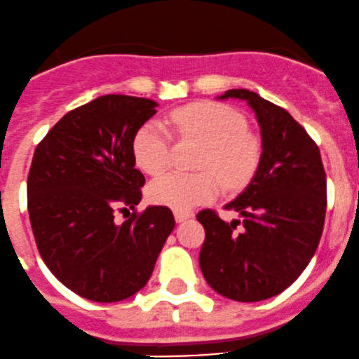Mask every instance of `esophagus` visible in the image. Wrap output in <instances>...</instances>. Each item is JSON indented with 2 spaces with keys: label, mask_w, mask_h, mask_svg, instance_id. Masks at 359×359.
Returning <instances> with one entry per match:
<instances>
[{
  "label": "esophagus",
  "mask_w": 359,
  "mask_h": 359,
  "mask_svg": "<svg viewBox=\"0 0 359 359\" xmlns=\"http://www.w3.org/2000/svg\"><path fill=\"white\" fill-rule=\"evenodd\" d=\"M173 217H175L177 222H184V220L193 217V212H179V210H175V212H173Z\"/></svg>",
  "instance_id": "obj_1"
}]
</instances>
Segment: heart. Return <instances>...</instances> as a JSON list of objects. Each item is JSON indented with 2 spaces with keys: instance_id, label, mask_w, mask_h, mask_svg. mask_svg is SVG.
Wrapping results in <instances>:
<instances>
[{
  "instance_id": "obj_1",
  "label": "heart",
  "mask_w": 359,
  "mask_h": 359,
  "mask_svg": "<svg viewBox=\"0 0 359 359\" xmlns=\"http://www.w3.org/2000/svg\"><path fill=\"white\" fill-rule=\"evenodd\" d=\"M170 121L182 137L205 144L200 168L210 172L166 173L149 186V200L156 205L187 212L210 201L219 193V180L229 189L245 186L255 173L260 146L248 135L241 112L220 102H193L170 112ZM172 137L165 125L149 121L133 137L132 151L137 166L147 175H159L170 163ZM213 171L216 173H211Z\"/></svg>"
}]
</instances>
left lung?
Returning <instances> with one entry per match:
<instances>
[{
  "instance_id": "1",
  "label": "left lung",
  "mask_w": 359,
  "mask_h": 359,
  "mask_svg": "<svg viewBox=\"0 0 359 359\" xmlns=\"http://www.w3.org/2000/svg\"><path fill=\"white\" fill-rule=\"evenodd\" d=\"M219 99L247 100L255 111L262 154L247 189L226 205L243 220L198 213L205 227L200 267L220 295L259 302L290 287L313 259L323 233L327 175L316 142L283 107L245 88Z\"/></svg>"
}]
</instances>
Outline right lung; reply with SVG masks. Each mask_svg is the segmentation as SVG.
I'll use <instances>...</instances> for the list:
<instances>
[{"mask_svg":"<svg viewBox=\"0 0 359 359\" xmlns=\"http://www.w3.org/2000/svg\"><path fill=\"white\" fill-rule=\"evenodd\" d=\"M156 107L102 95L60 118L32 156L27 210L39 255L60 283L93 302H119L146 287L175 227L166 206L114 222L116 210L142 198L132 144Z\"/></svg>","mask_w":359,"mask_h":359,"instance_id":"obj_1","label":"right lung"}]
</instances>
